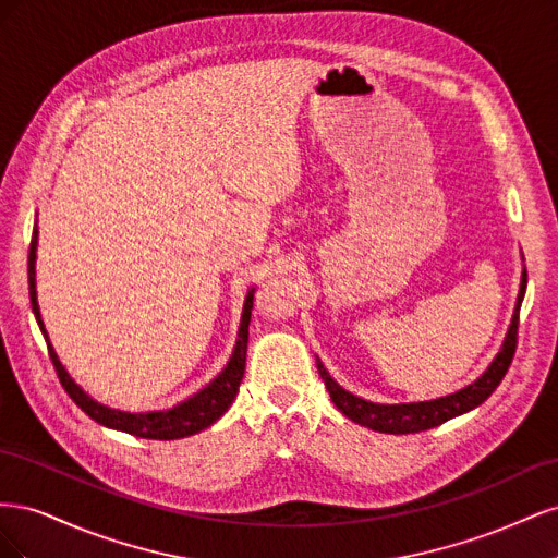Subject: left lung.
<instances>
[{"label":"left lung","instance_id":"1","mask_svg":"<svg viewBox=\"0 0 558 558\" xmlns=\"http://www.w3.org/2000/svg\"><path fill=\"white\" fill-rule=\"evenodd\" d=\"M526 269L521 272V283H519V295H517V305L512 312L510 328L505 332V340L500 344V351L494 356L492 365H488L484 373L468 386H463L461 391L435 398V400H421V402H398V404H381L373 400H363L359 396L349 393L347 388L337 384L328 369L316 359L318 375L324 379L330 400L335 402V408L340 410L344 416H349L353 424H361L369 430L377 433H391V435H404V433H421L445 424V421L461 416L470 410H475L477 404H482L488 396H492L498 384L502 381L505 373L512 363L514 356V347H517V326H519V307L523 293H526Z\"/></svg>","mask_w":558,"mask_h":558}]
</instances>
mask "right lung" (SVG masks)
Segmentation results:
<instances>
[{
  "label": "right lung",
  "mask_w": 558,
  "mask_h": 558,
  "mask_svg": "<svg viewBox=\"0 0 558 558\" xmlns=\"http://www.w3.org/2000/svg\"><path fill=\"white\" fill-rule=\"evenodd\" d=\"M37 244H39V228L35 221V230H32V242H29V256H27V279H29V302L32 312L39 324V330L48 344L50 361L56 365V373L64 386V391L78 404V408L86 412L97 424H102L113 430H123L137 437H146V440H179V437H189L199 430L209 428L221 418L232 400L238 398L240 381L244 377V365H246V344H248V324H251V310H253V293L251 289L244 298L242 318L238 328V342H234L232 356L226 363V367L218 373L207 386H202L197 393L177 402L170 410H150V412H123L113 410L109 404L97 402L90 398L83 388L66 373L64 365L60 363L58 353L50 344V337L46 332V326L41 320V310L37 300Z\"/></svg>",
  "instance_id": "1"
}]
</instances>
